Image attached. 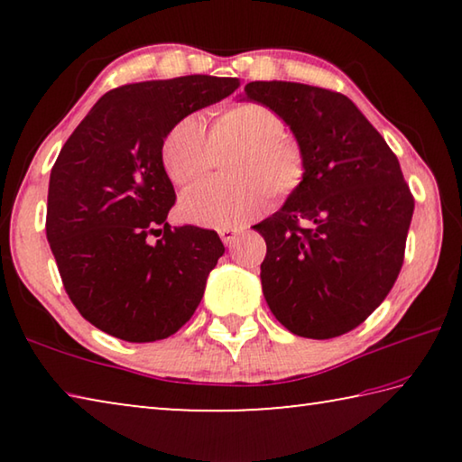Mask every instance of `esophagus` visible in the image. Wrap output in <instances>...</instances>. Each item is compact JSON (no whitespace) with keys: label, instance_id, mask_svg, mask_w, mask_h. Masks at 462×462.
I'll return each mask as SVG.
<instances>
[{"label":"esophagus","instance_id":"esophagus-1","mask_svg":"<svg viewBox=\"0 0 462 462\" xmlns=\"http://www.w3.org/2000/svg\"><path fill=\"white\" fill-rule=\"evenodd\" d=\"M238 236V230L236 228H222L220 230V238L226 246H232L234 240Z\"/></svg>","mask_w":462,"mask_h":462}]
</instances>
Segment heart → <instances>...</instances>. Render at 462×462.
<instances>
[{"instance_id":"heart-1","label":"heart","mask_w":462,"mask_h":462,"mask_svg":"<svg viewBox=\"0 0 462 462\" xmlns=\"http://www.w3.org/2000/svg\"><path fill=\"white\" fill-rule=\"evenodd\" d=\"M226 148H236L226 165L232 179H212L187 189L179 201L183 220L234 228L267 208L269 191L273 198H287L306 177V156L285 134V122L254 101L226 107L209 134L199 116H185L162 143V165L175 185H189L208 173L216 151Z\"/></svg>"}]
</instances>
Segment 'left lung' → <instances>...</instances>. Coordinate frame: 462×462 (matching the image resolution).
Instances as JSON below:
<instances>
[{"label": "left lung", "instance_id": "1", "mask_svg": "<svg viewBox=\"0 0 462 462\" xmlns=\"http://www.w3.org/2000/svg\"><path fill=\"white\" fill-rule=\"evenodd\" d=\"M245 99L277 112L306 156L300 189L253 226L267 242L264 300L303 338L346 334L381 306L403 264L413 198L400 161L342 93L253 81Z\"/></svg>", "mask_w": 462, "mask_h": 462}]
</instances>
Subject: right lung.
<instances>
[{"instance_id": "add662e5", "label": "right lung", "mask_w": 462, "mask_h": 462, "mask_svg": "<svg viewBox=\"0 0 462 462\" xmlns=\"http://www.w3.org/2000/svg\"><path fill=\"white\" fill-rule=\"evenodd\" d=\"M238 88L234 77L212 75L124 85L107 91L60 148L46 238L73 306L101 332L162 340L198 310L224 245L198 226L171 230L175 189L162 143L179 120Z\"/></svg>"}]
</instances>
